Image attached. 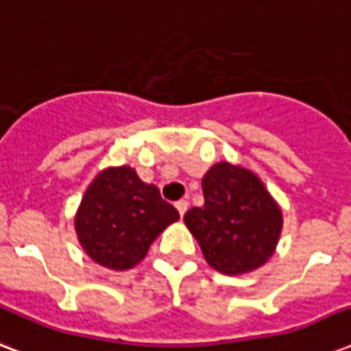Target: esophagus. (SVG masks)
Returning a JSON list of instances; mask_svg holds the SVG:
<instances>
[{
  "label": "esophagus",
  "mask_w": 351,
  "mask_h": 351,
  "mask_svg": "<svg viewBox=\"0 0 351 351\" xmlns=\"http://www.w3.org/2000/svg\"><path fill=\"white\" fill-rule=\"evenodd\" d=\"M175 206H176V209H178L180 217H184V215H186V211H187V200H178Z\"/></svg>",
  "instance_id": "obj_1"
}]
</instances>
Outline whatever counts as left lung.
Masks as SVG:
<instances>
[{"instance_id": "1", "label": "left lung", "mask_w": 351, "mask_h": 351, "mask_svg": "<svg viewBox=\"0 0 351 351\" xmlns=\"http://www.w3.org/2000/svg\"><path fill=\"white\" fill-rule=\"evenodd\" d=\"M204 206L184 217L209 266L244 275L264 266L282 231V209L253 171L219 162L202 178Z\"/></svg>"}]
</instances>
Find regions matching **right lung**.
Segmentation results:
<instances>
[{"mask_svg":"<svg viewBox=\"0 0 351 351\" xmlns=\"http://www.w3.org/2000/svg\"><path fill=\"white\" fill-rule=\"evenodd\" d=\"M180 219L158 187L129 165L106 167L85 189L74 217L82 250L100 266L125 271L142 262L156 237Z\"/></svg>","mask_w":351,"mask_h":351,"instance_id":"obj_1","label":"right lung"}]
</instances>
